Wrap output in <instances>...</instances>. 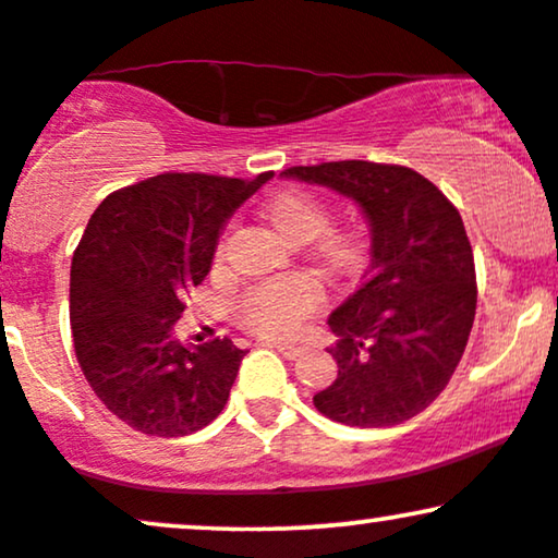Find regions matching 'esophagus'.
<instances>
[{
  "mask_svg": "<svg viewBox=\"0 0 558 558\" xmlns=\"http://www.w3.org/2000/svg\"><path fill=\"white\" fill-rule=\"evenodd\" d=\"M267 345L270 348H275V351H278L280 355H286V359H299L301 353H304V348L301 345H296V343H278V340H267Z\"/></svg>",
  "mask_w": 558,
  "mask_h": 558,
  "instance_id": "1",
  "label": "esophagus"
}]
</instances>
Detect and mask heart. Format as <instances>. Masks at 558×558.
I'll use <instances>...</instances> for the list:
<instances>
[{
	"instance_id": "obj_1",
	"label": "heart",
	"mask_w": 558,
	"mask_h": 558,
	"mask_svg": "<svg viewBox=\"0 0 558 558\" xmlns=\"http://www.w3.org/2000/svg\"><path fill=\"white\" fill-rule=\"evenodd\" d=\"M265 213L278 231L296 241L319 236L327 228V207L314 194L301 190L278 192L270 197ZM322 250L332 262L351 259L355 252L353 233H332L325 239ZM322 299L325 293L312 275H278L252 286L239 301V314L246 327L262 335H291L308 314L317 312Z\"/></svg>"
}]
</instances>
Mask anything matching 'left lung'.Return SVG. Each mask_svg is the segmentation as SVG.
Returning a JSON list of instances; mask_svg holds the SVG:
<instances>
[{
  "label": "left lung",
  "instance_id": "1",
  "mask_svg": "<svg viewBox=\"0 0 558 558\" xmlns=\"http://www.w3.org/2000/svg\"><path fill=\"white\" fill-rule=\"evenodd\" d=\"M283 177L345 194L372 228L359 291L327 319L338 377L314 408L361 428L413 418L447 387L475 319L473 250L458 207L408 166L332 160Z\"/></svg>",
  "mask_w": 558,
  "mask_h": 558
}]
</instances>
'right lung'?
<instances>
[{
	"mask_svg": "<svg viewBox=\"0 0 558 558\" xmlns=\"http://www.w3.org/2000/svg\"><path fill=\"white\" fill-rule=\"evenodd\" d=\"M270 179L158 173L87 220L72 254V340L87 385L134 432L186 436L223 411L246 351L228 338L184 345L173 325L226 220Z\"/></svg>",
	"mask_w": 558,
	"mask_h": 558,
	"instance_id": "1",
	"label": "right lung"
}]
</instances>
